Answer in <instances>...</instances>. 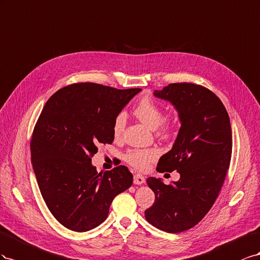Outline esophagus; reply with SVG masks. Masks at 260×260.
Returning <instances> with one entry per match:
<instances>
[{
  "label": "esophagus",
  "mask_w": 260,
  "mask_h": 260,
  "mask_svg": "<svg viewBox=\"0 0 260 260\" xmlns=\"http://www.w3.org/2000/svg\"><path fill=\"white\" fill-rule=\"evenodd\" d=\"M145 176L142 174H135L134 175V184L136 185H142L145 183Z\"/></svg>",
  "instance_id": "1"
}]
</instances>
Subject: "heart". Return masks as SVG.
Returning a JSON list of instances; mask_svg holds the SVG:
<instances>
[{
  "label": "heart",
  "mask_w": 260,
  "mask_h": 260,
  "mask_svg": "<svg viewBox=\"0 0 260 260\" xmlns=\"http://www.w3.org/2000/svg\"><path fill=\"white\" fill-rule=\"evenodd\" d=\"M134 114L138 120L148 127L155 131V135L163 139H168L173 134V124L163 120L162 109L150 98H144L138 102L134 109ZM126 125V114L118 113L113 122V135L115 139L121 138ZM159 157V150L154 148L147 149H131L125 153L124 159L128 165L137 170H145L151 162Z\"/></svg>",
  "instance_id": "1"
}]
</instances>
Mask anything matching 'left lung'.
I'll return each mask as SVG.
<instances>
[{
	"label": "left lung",
	"mask_w": 260,
	"mask_h": 260,
	"mask_svg": "<svg viewBox=\"0 0 260 260\" xmlns=\"http://www.w3.org/2000/svg\"><path fill=\"white\" fill-rule=\"evenodd\" d=\"M153 94L171 102L181 122L172 149L160 158L157 171L176 170L181 177L170 185L148 177L155 200L145 217L162 231L180 233L195 226L216 202L231 161V124L223 103L200 85L170 84Z\"/></svg>",
	"instance_id": "8db88e82"
}]
</instances>
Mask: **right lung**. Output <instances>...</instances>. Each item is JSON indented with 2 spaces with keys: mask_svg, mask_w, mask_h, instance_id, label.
<instances>
[{
  "mask_svg": "<svg viewBox=\"0 0 260 260\" xmlns=\"http://www.w3.org/2000/svg\"><path fill=\"white\" fill-rule=\"evenodd\" d=\"M140 90L78 83L43 107L30 143L32 168L50 212L72 231L101 224L114 197L132 186L125 166L97 172L91 158L97 146L112 144L115 116Z\"/></svg>",
  "mask_w": 260,
  "mask_h": 260,
  "instance_id": "right-lung-1",
  "label": "right lung"
}]
</instances>
